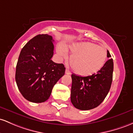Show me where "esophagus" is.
I'll use <instances>...</instances> for the list:
<instances>
[{
	"label": "esophagus",
	"instance_id": "34e87169",
	"mask_svg": "<svg viewBox=\"0 0 133 133\" xmlns=\"http://www.w3.org/2000/svg\"><path fill=\"white\" fill-rule=\"evenodd\" d=\"M65 74H67V75H70V74H71V72H70V71L68 69H66L65 70Z\"/></svg>",
	"mask_w": 133,
	"mask_h": 133
}]
</instances>
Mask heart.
Returning a JSON list of instances; mask_svg holds the SVG:
<instances>
[{
    "label": "heart",
    "mask_w": 133,
    "mask_h": 133,
    "mask_svg": "<svg viewBox=\"0 0 133 133\" xmlns=\"http://www.w3.org/2000/svg\"><path fill=\"white\" fill-rule=\"evenodd\" d=\"M67 51L71 53L70 63L76 74L82 76H89L100 70L106 62L107 50L90 42L75 43L65 46L59 44L56 52L61 58H66Z\"/></svg>",
    "instance_id": "1"
}]
</instances>
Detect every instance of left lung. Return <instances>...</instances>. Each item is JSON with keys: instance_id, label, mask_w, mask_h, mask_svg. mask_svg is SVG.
I'll list each match as a JSON object with an SVG mask.
<instances>
[{"instance_id": "1", "label": "left lung", "mask_w": 133, "mask_h": 133, "mask_svg": "<svg viewBox=\"0 0 133 133\" xmlns=\"http://www.w3.org/2000/svg\"><path fill=\"white\" fill-rule=\"evenodd\" d=\"M111 56L107 51V57ZM113 69V59L111 58L97 74L87 77L71 75V102L74 106L83 111L99 106L111 89Z\"/></svg>"}]
</instances>
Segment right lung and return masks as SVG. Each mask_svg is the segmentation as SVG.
I'll list each match as a JSON object with an SVG mask.
<instances>
[{"mask_svg": "<svg viewBox=\"0 0 133 133\" xmlns=\"http://www.w3.org/2000/svg\"><path fill=\"white\" fill-rule=\"evenodd\" d=\"M51 36L38 34L21 51L16 65V82L22 96L34 103L45 102L65 74L63 64L51 60L54 45Z\"/></svg>", "mask_w": 133, "mask_h": 133, "instance_id": "obj_1", "label": "right lung"}]
</instances>
